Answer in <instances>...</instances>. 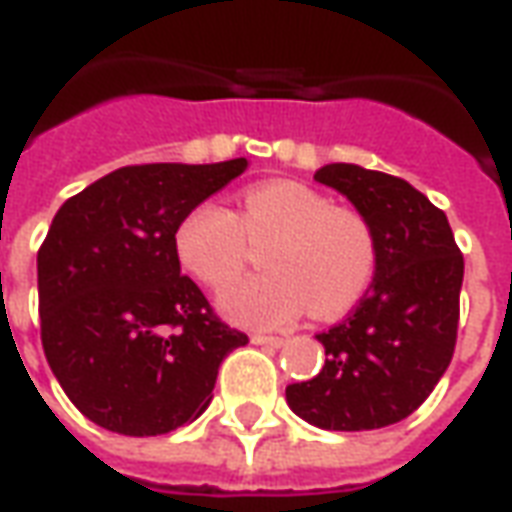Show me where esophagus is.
Wrapping results in <instances>:
<instances>
[{
  "label": "esophagus",
  "mask_w": 512,
  "mask_h": 512,
  "mask_svg": "<svg viewBox=\"0 0 512 512\" xmlns=\"http://www.w3.org/2000/svg\"><path fill=\"white\" fill-rule=\"evenodd\" d=\"M252 343L266 345V348H279V345H285V337H271V334H252Z\"/></svg>",
  "instance_id": "1"
}]
</instances>
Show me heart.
<instances>
[{
	"mask_svg": "<svg viewBox=\"0 0 512 512\" xmlns=\"http://www.w3.org/2000/svg\"><path fill=\"white\" fill-rule=\"evenodd\" d=\"M263 241L266 271L222 296L224 315L241 326H285L307 307L318 318L343 315L376 274L370 224L293 180L249 189L238 216L213 200L194 205L175 230V255L200 285L222 290L244 271L249 244Z\"/></svg>",
	"mask_w": 512,
	"mask_h": 512,
	"instance_id": "obj_1",
	"label": "heart"
}]
</instances>
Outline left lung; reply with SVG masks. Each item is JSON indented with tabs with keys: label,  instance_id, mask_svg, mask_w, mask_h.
I'll use <instances>...</instances> for the list:
<instances>
[{
	"label": "left lung",
	"instance_id": "1",
	"mask_svg": "<svg viewBox=\"0 0 512 512\" xmlns=\"http://www.w3.org/2000/svg\"><path fill=\"white\" fill-rule=\"evenodd\" d=\"M332 186L370 224L376 277L343 323L318 334L326 365L285 389L323 430H376L417 411L450 367L461 318L463 255L441 208L411 183L356 164H326Z\"/></svg>",
	"mask_w": 512,
	"mask_h": 512
}]
</instances>
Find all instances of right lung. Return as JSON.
Segmentation results:
<instances>
[{
	"label": "right lung",
	"mask_w": 512,
	"mask_h": 512,
	"mask_svg": "<svg viewBox=\"0 0 512 512\" xmlns=\"http://www.w3.org/2000/svg\"><path fill=\"white\" fill-rule=\"evenodd\" d=\"M249 167L136 164L62 202L38 249L40 340L84 417L158 436L211 403L222 359L249 337L180 274V219Z\"/></svg>",
	"instance_id": "right-lung-1"
}]
</instances>
